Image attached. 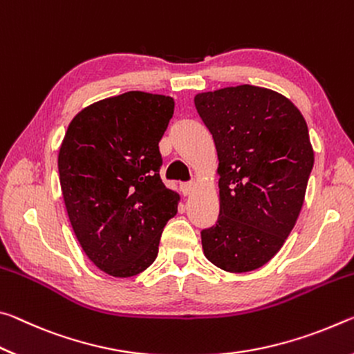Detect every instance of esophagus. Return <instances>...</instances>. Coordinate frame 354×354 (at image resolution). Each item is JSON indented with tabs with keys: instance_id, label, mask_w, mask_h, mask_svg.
Listing matches in <instances>:
<instances>
[{
	"instance_id": "obj_1",
	"label": "esophagus",
	"mask_w": 354,
	"mask_h": 354,
	"mask_svg": "<svg viewBox=\"0 0 354 354\" xmlns=\"http://www.w3.org/2000/svg\"><path fill=\"white\" fill-rule=\"evenodd\" d=\"M180 188H182V193L185 196H189L196 189V183L194 182H185V183L180 185Z\"/></svg>"
}]
</instances>
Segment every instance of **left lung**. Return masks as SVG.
<instances>
[{
	"mask_svg": "<svg viewBox=\"0 0 354 354\" xmlns=\"http://www.w3.org/2000/svg\"><path fill=\"white\" fill-rule=\"evenodd\" d=\"M194 106L218 153L219 216L201 232L205 257L229 273L270 262L290 235L314 166L308 124L279 92L240 84L199 92Z\"/></svg>",
	"mask_w": 354,
	"mask_h": 354,
	"instance_id": "1",
	"label": "left lung"
}]
</instances>
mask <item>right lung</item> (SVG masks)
Returning <instances> with one entry per match:
<instances>
[{
	"label": "right lung",
	"mask_w": 354,
	"mask_h": 354,
	"mask_svg": "<svg viewBox=\"0 0 354 354\" xmlns=\"http://www.w3.org/2000/svg\"><path fill=\"white\" fill-rule=\"evenodd\" d=\"M172 114V97L130 91L81 109L61 142L57 169L72 229L109 276L149 268L177 213L180 196L158 174V142Z\"/></svg>",
	"instance_id": "obj_1"
}]
</instances>
